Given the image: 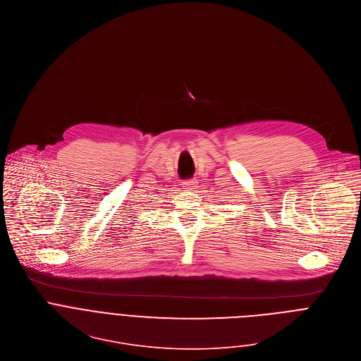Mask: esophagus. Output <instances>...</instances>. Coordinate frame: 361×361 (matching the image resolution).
Returning a JSON list of instances; mask_svg holds the SVG:
<instances>
[{
	"instance_id": "34e87169",
	"label": "esophagus",
	"mask_w": 361,
	"mask_h": 361,
	"mask_svg": "<svg viewBox=\"0 0 361 361\" xmlns=\"http://www.w3.org/2000/svg\"><path fill=\"white\" fill-rule=\"evenodd\" d=\"M195 187H197V180H195V178L187 180V181L183 183V188H184L185 191H194Z\"/></svg>"
}]
</instances>
